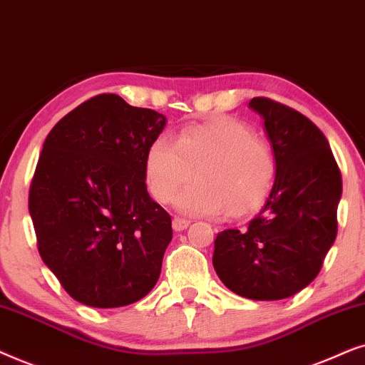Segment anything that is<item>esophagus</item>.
I'll return each instance as SVG.
<instances>
[{
	"label": "esophagus",
	"instance_id": "esophagus-1",
	"mask_svg": "<svg viewBox=\"0 0 365 365\" xmlns=\"http://www.w3.org/2000/svg\"><path fill=\"white\" fill-rule=\"evenodd\" d=\"M188 225H190V220H187V218H182V217H175L173 222H172L173 230H177V232L185 230Z\"/></svg>",
	"mask_w": 365,
	"mask_h": 365
}]
</instances>
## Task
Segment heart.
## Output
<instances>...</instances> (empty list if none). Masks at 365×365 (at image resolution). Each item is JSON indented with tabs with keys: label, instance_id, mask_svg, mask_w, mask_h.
Returning <instances> with one entry per match:
<instances>
[{
	"label": "heart",
	"instance_id": "b5f03b06",
	"mask_svg": "<svg viewBox=\"0 0 365 365\" xmlns=\"http://www.w3.org/2000/svg\"><path fill=\"white\" fill-rule=\"evenodd\" d=\"M147 183L158 202L168 203L195 175V183L177 198V207L192 215L225 210L239 217L255 210L269 193L275 177L270 143L249 125L217 116L188 125L170 140L160 135L145 158Z\"/></svg>",
	"mask_w": 365,
	"mask_h": 365
}]
</instances>
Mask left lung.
<instances>
[{
	"mask_svg": "<svg viewBox=\"0 0 365 365\" xmlns=\"http://www.w3.org/2000/svg\"><path fill=\"white\" fill-rule=\"evenodd\" d=\"M262 115L275 155V182L245 230L217 235L213 267L232 292L280 300L307 287L337 237L342 177L327 138L307 116L264 96Z\"/></svg>",
	"mask_w": 365,
	"mask_h": 365,
	"instance_id": "1",
	"label": "left lung"
}]
</instances>
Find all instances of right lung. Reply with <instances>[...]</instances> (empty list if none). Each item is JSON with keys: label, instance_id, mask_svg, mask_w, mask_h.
Here are the masks:
<instances>
[{"label": "right lung", "instance_id": "obj_1", "mask_svg": "<svg viewBox=\"0 0 365 365\" xmlns=\"http://www.w3.org/2000/svg\"><path fill=\"white\" fill-rule=\"evenodd\" d=\"M163 126L162 113L103 93L43 143L28 197L38 252L80 304L123 307L157 284L173 232L147 192L145 158Z\"/></svg>", "mask_w": 365, "mask_h": 365}]
</instances>
